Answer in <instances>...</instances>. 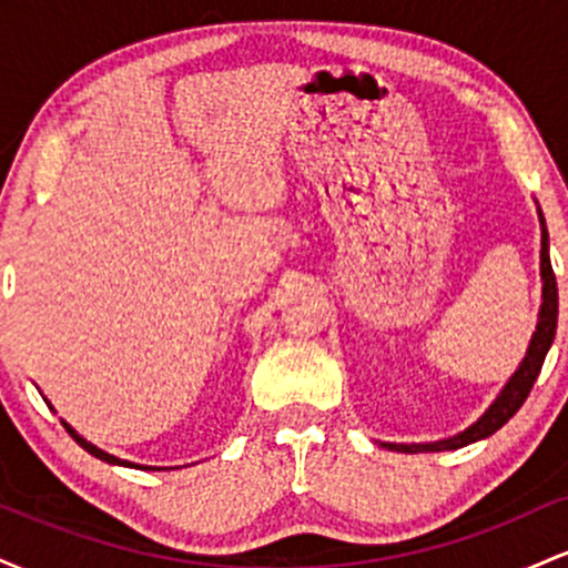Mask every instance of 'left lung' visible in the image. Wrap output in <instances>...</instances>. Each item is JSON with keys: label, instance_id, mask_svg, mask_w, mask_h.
Returning <instances> with one entry per match:
<instances>
[{"label": "left lung", "instance_id": "obj_1", "mask_svg": "<svg viewBox=\"0 0 568 568\" xmlns=\"http://www.w3.org/2000/svg\"><path fill=\"white\" fill-rule=\"evenodd\" d=\"M539 224H542V251H539V272H542V306H539V321L537 331H534L526 357L520 361V366L510 376V382L501 387L497 400L488 406V410L475 422L473 427H467L465 433L454 435V438L435 440V443H382L389 452L400 454H427V452H454V448L470 446L475 440H484L488 435L497 433L499 427H505L513 419L515 410L524 406V400L529 397L534 382H537L539 371H542L545 355L550 349L552 338H556V325H558V285L556 275H552L550 264V251H547V230L542 211H539Z\"/></svg>", "mask_w": 568, "mask_h": 568}]
</instances>
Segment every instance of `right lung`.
Instances as JSON below:
<instances>
[{"instance_id": "add662e5", "label": "right lung", "mask_w": 568, "mask_h": 568, "mask_svg": "<svg viewBox=\"0 0 568 568\" xmlns=\"http://www.w3.org/2000/svg\"><path fill=\"white\" fill-rule=\"evenodd\" d=\"M61 425H63V427H67V433L71 435V438H74L77 443H80V446L84 448V452H88V454H93V456H95V459H101V462H109V465H120V467H139V465H133V462H125V459H116V456H114V454H106V452H101V448H98V446H93V443H88V440H84V438H82V435H80V433H77V429H74V427H71V425H67V422H63V419H61ZM141 470H154V467H141ZM158 470H160V467H158Z\"/></svg>"}]
</instances>
